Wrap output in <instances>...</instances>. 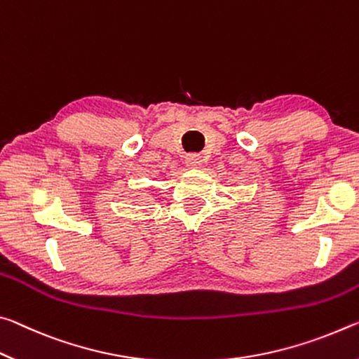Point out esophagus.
Wrapping results in <instances>:
<instances>
[{
	"label": "esophagus",
	"instance_id": "34e87169",
	"mask_svg": "<svg viewBox=\"0 0 359 359\" xmlns=\"http://www.w3.org/2000/svg\"><path fill=\"white\" fill-rule=\"evenodd\" d=\"M202 163V157L198 154H187L186 156V165L187 167H198Z\"/></svg>",
	"mask_w": 359,
	"mask_h": 359
}]
</instances>
